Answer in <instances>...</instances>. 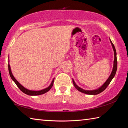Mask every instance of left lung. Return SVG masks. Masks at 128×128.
Instances as JSON below:
<instances>
[{"mask_svg":"<svg viewBox=\"0 0 128 128\" xmlns=\"http://www.w3.org/2000/svg\"><path fill=\"white\" fill-rule=\"evenodd\" d=\"M110 43H111V44H112L113 49H114V67H113L112 72L111 74H110V76H109L108 79H107V80H106V82L103 84V85H102L101 87L97 89V90H91V91H88V90H83L82 88H81L80 87H78V86L76 84V83H75L74 80L72 79V82H73V84H74L75 87L79 91H80V92H81L84 93V94H88V95H98V94L101 93L102 92L104 91V90L106 89V88L108 87V86L109 84H110V82H111V80H112V79L114 78V75H115V74H116V71H117V68L116 51V49H115L114 46V44H113L112 42L110 40Z\"/></svg>","mask_w":128,"mask_h":128,"instance_id":"left-lung-1","label":"left lung"}]
</instances>
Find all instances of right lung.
<instances>
[{"mask_svg":"<svg viewBox=\"0 0 128 128\" xmlns=\"http://www.w3.org/2000/svg\"><path fill=\"white\" fill-rule=\"evenodd\" d=\"M8 71H9V74H10V76H11V79L13 80L14 82L15 83V84L17 85V86L18 87V88H19L21 91L22 92H24V94H26V95H30V96H36V95H42V94H44L46 92H47L48 91H49V90L51 89V88L52 87V86H53V85L54 78L53 79V80H52V83H51V84H50V85L47 88H46L40 90V91H31V90L26 89L25 87H23L22 86V84H20L18 82V81L14 78V75L12 74L11 68H10V65L9 64H8Z\"/></svg>","mask_w":128,"mask_h":128,"instance_id":"obj_1","label":"right lung"}]
</instances>
